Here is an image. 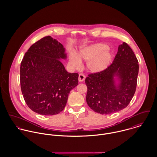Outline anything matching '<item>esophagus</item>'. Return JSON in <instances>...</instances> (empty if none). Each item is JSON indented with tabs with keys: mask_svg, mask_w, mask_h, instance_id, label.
<instances>
[{
	"mask_svg": "<svg viewBox=\"0 0 157 157\" xmlns=\"http://www.w3.org/2000/svg\"><path fill=\"white\" fill-rule=\"evenodd\" d=\"M85 79V76L84 75V74H80L78 75V81L80 82H82L83 81H84Z\"/></svg>",
	"mask_w": 157,
	"mask_h": 157,
	"instance_id": "esophagus-1",
	"label": "esophagus"
}]
</instances>
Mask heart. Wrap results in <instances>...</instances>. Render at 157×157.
Instances as JSON below:
<instances>
[{"instance_id": "1", "label": "heart", "mask_w": 157, "mask_h": 157, "mask_svg": "<svg viewBox=\"0 0 157 157\" xmlns=\"http://www.w3.org/2000/svg\"><path fill=\"white\" fill-rule=\"evenodd\" d=\"M112 52L108 48V45L99 43L82 49L78 54V57L75 55H71L69 62L74 67H78L80 63L79 60L88 62L87 67L89 71L93 73H97L108 67L112 61Z\"/></svg>"}]
</instances>
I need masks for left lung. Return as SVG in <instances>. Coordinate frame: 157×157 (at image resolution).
I'll return each instance as SVG.
<instances>
[{"label": "left lung", "instance_id": "8db88e82", "mask_svg": "<svg viewBox=\"0 0 157 157\" xmlns=\"http://www.w3.org/2000/svg\"><path fill=\"white\" fill-rule=\"evenodd\" d=\"M138 70V61L131 47L125 42L119 45L112 64L101 72L88 74L85 79L90 108L100 114H110L127 107L136 90ZM115 75L121 79L118 89Z\"/></svg>", "mask_w": 157, "mask_h": 157}]
</instances>
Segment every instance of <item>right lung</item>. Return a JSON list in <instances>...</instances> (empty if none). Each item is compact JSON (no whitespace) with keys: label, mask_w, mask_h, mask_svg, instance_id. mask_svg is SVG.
Wrapping results in <instances>:
<instances>
[{"label":"right lung","mask_w":157,"mask_h":157,"mask_svg":"<svg viewBox=\"0 0 157 157\" xmlns=\"http://www.w3.org/2000/svg\"><path fill=\"white\" fill-rule=\"evenodd\" d=\"M66 57L63 45L49 36L25 53L20 69L21 87L33 111L53 115L64 109L70 91L78 83V74L67 72L59 60Z\"/></svg>","instance_id":"right-lung-1"}]
</instances>
